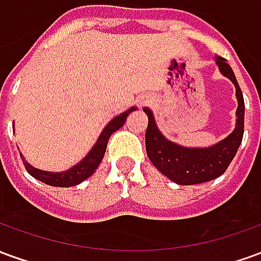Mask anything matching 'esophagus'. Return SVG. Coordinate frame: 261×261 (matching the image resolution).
Listing matches in <instances>:
<instances>
[{
	"label": "esophagus",
	"mask_w": 261,
	"mask_h": 261,
	"mask_svg": "<svg viewBox=\"0 0 261 261\" xmlns=\"http://www.w3.org/2000/svg\"><path fill=\"white\" fill-rule=\"evenodd\" d=\"M145 103H147V100H145ZM142 105H144V102H142Z\"/></svg>",
	"instance_id": "obj_1"
}]
</instances>
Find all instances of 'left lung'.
Wrapping results in <instances>:
<instances>
[{
    "mask_svg": "<svg viewBox=\"0 0 261 261\" xmlns=\"http://www.w3.org/2000/svg\"><path fill=\"white\" fill-rule=\"evenodd\" d=\"M221 72L228 76L236 88L238 110H236V128L214 147L210 148H183L168 141L155 124V120L149 109H144L148 116V127L145 131V147L149 161L155 168L170 180L181 186L198 185L214 180L228 169L235 158L241 145L245 131V100L233 71L225 59H217Z\"/></svg>",
    "mask_w": 261,
    "mask_h": 261,
    "instance_id": "8db88e82",
    "label": "left lung"
}]
</instances>
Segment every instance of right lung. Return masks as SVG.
<instances>
[{
	"instance_id": "add662e5",
	"label": "right lung",
	"mask_w": 261,
	"mask_h": 261,
	"mask_svg": "<svg viewBox=\"0 0 261 261\" xmlns=\"http://www.w3.org/2000/svg\"><path fill=\"white\" fill-rule=\"evenodd\" d=\"M136 108H131L130 110H127L124 113H121L117 117H114L110 123H109L105 130L102 131V134L99 137V140L95 144V147L92 148L91 152L86 155L85 158L81 161L80 164L75 165L74 168H71L67 172H63V173H50V172H44V170H39L36 168H33L31 165L25 162L26 170L31 173L33 177H36L37 180L46 183L48 186L54 187H71L75 186V185H80L81 181H84L85 179H88L89 176L96 170V168L99 166V164L102 162L103 156H105V152H106V147H108V142L110 136L113 134L114 131H117L124 124L125 120H127V116L134 112Z\"/></svg>"
}]
</instances>
